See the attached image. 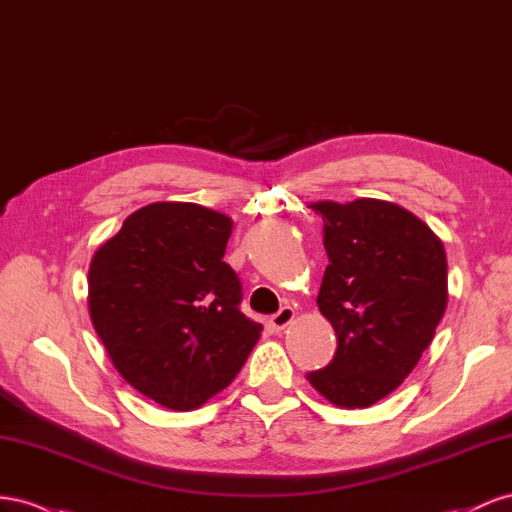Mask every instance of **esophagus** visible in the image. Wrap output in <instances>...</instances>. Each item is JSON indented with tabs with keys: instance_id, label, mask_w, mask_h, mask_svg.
<instances>
[{
	"instance_id": "34e87169",
	"label": "esophagus",
	"mask_w": 512,
	"mask_h": 512,
	"mask_svg": "<svg viewBox=\"0 0 512 512\" xmlns=\"http://www.w3.org/2000/svg\"><path fill=\"white\" fill-rule=\"evenodd\" d=\"M294 317H296V311L291 309V306H283V309L276 313V315H272L270 317V326L276 330V332H281V330H285L291 321H294Z\"/></svg>"
}]
</instances>
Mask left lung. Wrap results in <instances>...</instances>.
Masks as SVG:
<instances>
[{
  "label": "left lung",
  "mask_w": 512,
  "mask_h": 512,
  "mask_svg": "<svg viewBox=\"0 0 512 512\" xmlns=\"http://www.w3.org/2000/svg\"><path fill=\"white\" fill-rule=\"evenodd\" d=\"M324 221L328 268L317 306L337 334L311 386L337 407H369L412 373L448 304L442 240L392 201H313Z\"/></svg>",
  "instance_id": "obj_1"
}]
</instances>
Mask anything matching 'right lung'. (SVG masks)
I'll return each instance as SVG.
<instances>
[{
    "mask_svg": "<svg viewBox=\"0 0 512 512\" xmlns=\"http://www.w3.org/2000/svg\"><path fill=\"white\" fill-rule=\"evenodd\" d=\"M231 229L227 214L156 201L92 257L94 330L126 382L167 410H197L227 388L264 330L238 309L242 285L223 261Z\"/></svg>",
    "mask_w": 512,
    "mask_h": 512,
    "instance_id": "add662e5",
    "label": "right lung"
}]
</instances>
